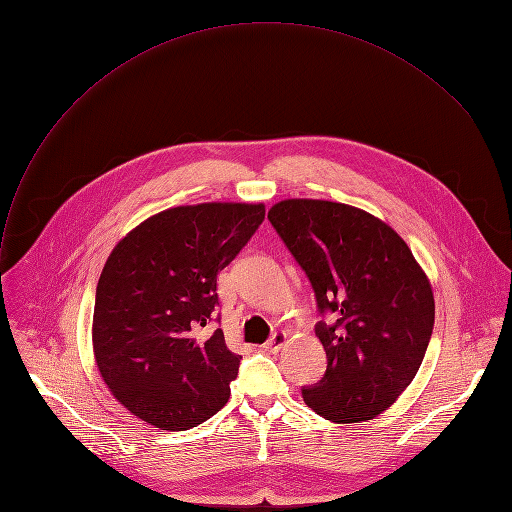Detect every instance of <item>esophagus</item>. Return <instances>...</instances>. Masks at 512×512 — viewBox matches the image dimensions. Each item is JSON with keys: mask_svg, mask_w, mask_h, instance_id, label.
<instances>
[{"mask_svg": "<svg viewBox=\"0 0 512 512\" xmlns=\"http://www.w3.org/2000/svg\"><path fill=\"white\" fill-rule=\"evenodd\" d=\"M285 340H287V334L275 332V334L263 344V350H267V352H277V350L285 344Z\"/></svg>", "mask_w": 512, "mask_h": 512, "instance_id": "1", "label": "esophagus"}]
</instances>
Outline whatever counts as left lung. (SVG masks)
I'll list each match as a JSON object with an SVG mask.
<instances>
[{
  "label": "left lung",
  "mask_w": 512,
  "mask_h": 512,
  "mask_svg": "<svg viewBox=\"0 0 512 512\" xmlns=\"http://www.w3.org/2000/svg\"><path fill=\"white\" fill-rule=\"evenodd\" d=\"M269 223L306 273L326 350V373L302 397L336 423L391 407L425 356L435 304L405 241L373 214L328 200H283Z\"/></svg>",
  "instance_id": "8db88e82"
}]
</instances>
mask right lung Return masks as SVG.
<instances>
[{"mask_svg":"<svg viewBox=\"0 0 512 512\" xmlns=\"http://www.w3.org/2000/svg\"><path fill=\"white\" fill-rule=\"evenodd\" d=\"M263 204L164 210L109 255L97 283L93 348L111 393L160 429H190L223 409L241 356L225 344L216 275L249 243Z\"/></svg>","mask_w":512,"mask_h":512,"instance_id":"1","label":"right lung"}]
</instances>
